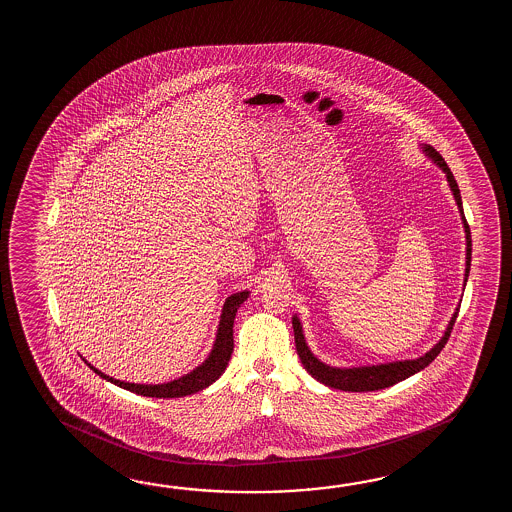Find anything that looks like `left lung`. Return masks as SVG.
<instances>
[{"instance_id": "obj_1", "label": "left lung", "mask_w": 512, "mask_h": 512, "mask_svg": "<svg viewBox=\"0 0 512 512\" xmlns=\"http://www.w3.org/2000/svg\"><path fill=\"white\" fill-rule=\"evenodd\" d=\"M423 150L445 172L446 181L450 185V190H452L454 199H456L457 208L461 212L463 227H465V238H467V269H465V283H467L468 272H470V258H472V240H470L467 219L463 214L459 186H457L454 175L450 172L448 164L445 163V159L439 155V152H435L432 146H425ZM457 313H459V307L452 316V320L448 322L445 335L435 344L434 348L425 353L423 357L414 360H397V362H388V364H379V366H360V368H331V366H327L324 362L316 359L315 355L311 353V349L307 348L298 316H293L294 344H296L298 357L302 360L305 370L311 377H315L316 381L326 384L329 388L342 390V392H375V390H382V388H388V386H393L397 382L404 381V379L415 375L417 371L425 370L426 366L441 353V349L445 348L450 333L454 329V324H456Z\"/></svg>"}]
</instances>
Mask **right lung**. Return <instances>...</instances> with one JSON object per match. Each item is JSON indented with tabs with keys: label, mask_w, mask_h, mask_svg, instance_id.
I'll list each match as a JSON object with an SVG mask.
<instances>
[{
	"label": "right lung",
	"mask_w": 512,
	"mask_h": 512,
	"mask_svg": "<svg viewBox=\"0 0 512 512\" xmlns=\"http://www.w3.org/2000/svg\"><path fill=\"white\" fill-rule=\"evenodd\" d=\"M249 298V291H241V293L232 294L227 298V302L223 305L221 311V320H219L218 335L214 348L210 351L208 359L197 366L196 370L186 373L185 377L177 379V381L166 382V384H133V382L117 381L109 375H104L102 371L93 368L86 360L87 366L100 375L102 379L120 386L128 392L144 395V397H155V399H174V397H185L192 393L201 392L208 388L212 382L218 381L221 373L227 370L230 355L234 351V337H232V327H234V318L240 309V305Z\"/></svg>",
	"instance_id": "1"
}]
</instances>
